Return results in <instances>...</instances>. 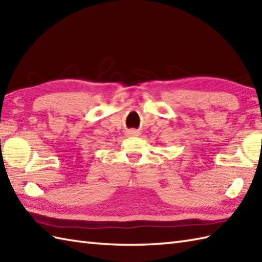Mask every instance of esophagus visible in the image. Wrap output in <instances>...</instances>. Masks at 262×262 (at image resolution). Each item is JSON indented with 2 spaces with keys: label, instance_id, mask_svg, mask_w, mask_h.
<instances>
[{
  "label": "esophagus",
  "instance_id": "esophagus-1",
  "mask_svg": "<svg viewBox=\"0 0 262 262\" xmlns=\"http://www.w3.org/2000/svg\"><path fill=\"white\" fill-rule=\"evenodd\" d=\"M133 134H136V132H133Z\"/></svg>",
  "mask_w": 262,
  "mask_h": 262
}]
</instances>
